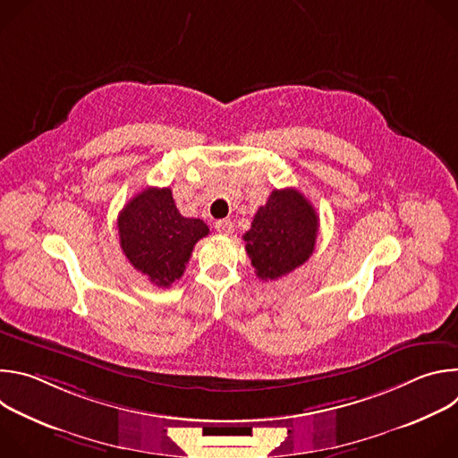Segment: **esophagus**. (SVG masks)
Here are the masks:
<instances>
[{
	"instance_id": "obj_1",
	"label": "esophagus",
	"mask_w": 458,
	"mask_h": 458,
	"mask_svg": "<svg viewBox=\"0 0 458 458\" xmlns=\"http://www.w3.org/2000/svg\"><path fill=\"white\" fill-rule=\"evenodd\" d=\"M216 230H217L219 233H223V235H230L232 230H233V225H232L230 219H219V221L216 223Z\"/></svg>"
}]
</instances>
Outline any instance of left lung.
I'll return each mask as SVG.
<instances>
[{
  "label": "left lung",
  "mask_w": 458,
  "mask_h": 458,
  "mask_svg": "<svg viewBox=\"0 0 458 458\" xmlns=\"http://www.w3.org/2000/svg\"><path fill=\"white\" fill-rule=\"evenodd\" d=\"M317 232V212L299 190H274L242 235L257 277L276 281L304 265L315 250Z\"/></svg>",
  "instance_id": "left-lung-1"
}]
</instances>
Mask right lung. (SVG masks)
<instances>
[{
	"instance_id": "1",
	"label": "right lung",
	"mask_w": 458,
	"mask_h": 458,
	"mask_svg": "<svg viewBox=\"0 0 458 458\" xmlns=\"http://www.w3.org/2000/svg\"><path fill=\"white\" fill-rule=\"evenodd\" d=\"M119 242L138 272L168 288L186 268L191 250L210 233L201 219L182 217L170 188H145L130 199L117 217Z\"/></svg>"
}]
</instances>
